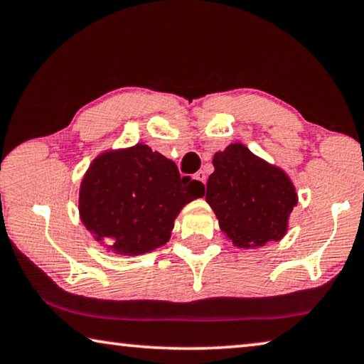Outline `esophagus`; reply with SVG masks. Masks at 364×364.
<instances>
[{"label":"esophagus","instance_id":"obj_1","mask_svg":"<svg viewBox=\"0 0 364 364\" xmlns=\"http://www.w3.org/2000/svg\"><path fill=\"white\" fill-rule=\"evenodd\" d=\"M194 178H196V180H198V181H200V183H204V184H205V173H204L203 170H199L198 173H196Z\"/></svg>","mask_w":364,"mask_h":364}]
</instances>
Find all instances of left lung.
<instances>
[{
	"instance_id": "obj_1",
	"label": "left lung",
	"mask_w": 364,
	"mask_h": 364,
	"mask_svg": "<svg viewBox=\"0 0 364 364\" xmlns=\"http://www.w3.org/2000/svg\"><path fill=\"white\" fill-rule=\"evenodd\" d=\"M205 200L220 230L238 247H259L285 236L298 203L284 170L256 157L243 144H230L213 155Z\"/></svg>"
}]
</instances>
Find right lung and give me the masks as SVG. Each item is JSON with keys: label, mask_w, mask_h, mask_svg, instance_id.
<instances>
[{"label": "right lung", "mask_w": 364, "mask_h": 364, "mask_svg": "<svg viewBox=\"0 0 364 364\" xmlns=\"http://www.w3.org/2000/svg\"><path fill=\"white\" fill-rule=\"evenodd\" d=\"M203 196V183L181 176L175 161L136 144L92 161L80 183L79 213L108 250L139 256L165 245L180 210Z\"/></svg>", "instance_id": "obj_1"}]
</instances>
